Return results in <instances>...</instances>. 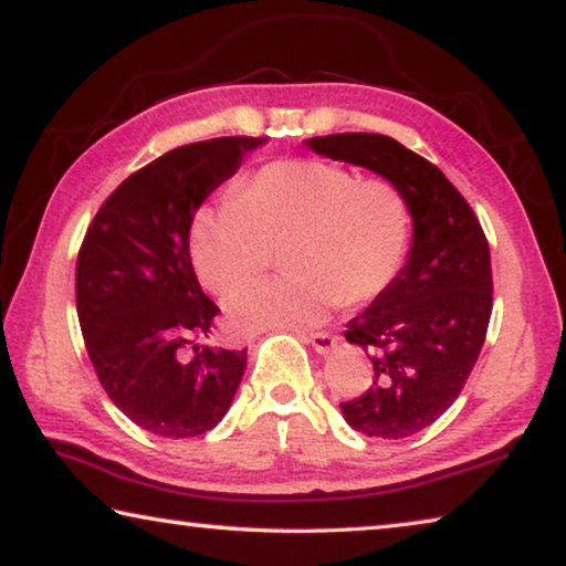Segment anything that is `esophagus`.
<instances>
[{
    "label": "esophagus",
    "instance_id": "1",
    "mask_svg": "<svg viewBox=\"0 0 566 566\" xmlns=\"http://www.w3.org/2000/svg\"><path fill=\"white\" fill-rule=\"evenodd\" d=\"M304 339L312 344L314 352H317V354H329L339 342L337 334H332V332H314V334H306Z\"/></svg>",
    "mask_w": 566,
    "mask_h": 566
}]
</instances>
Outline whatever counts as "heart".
Returning <instances> with one entry per match:
<instances>
[{
    "instance_id": "obj_1",
    "label": "heart",
    "mask_w": 566,
    "mask_h": 566,
    "mask_svg": "<svg viewBox=\"0 0 566 566\" xmlns=\"http://www.w3.org/2000/svg\"><path fill=\"white\" fill-rule=\"evenodd\" d=\"M411 237V209L395 181L319 159L262 167L234 199L191 219V260L209 290L227 294L259 275L282 248L280 281L242 287L227 300L237 332H296L337 304L375 300L397 280Z\"/></svg>"
}]
</instances>
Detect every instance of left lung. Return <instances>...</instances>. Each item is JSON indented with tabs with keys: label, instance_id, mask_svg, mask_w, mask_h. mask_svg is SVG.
Returning <instances> with one entry per match:
<instances>
[{
	"label": "left lung",
	"instance_id": "obj_1",
	"mask_svg": "<svg viewBox=\"0 0 566 566\" xmlns=\"http://www.w3.org/2000/svg\"><path fill=\"white\" fill-rule=\"evenodd\" d=\"M306 145L322 157L371 169L407 195V264L344 332L367 354L375 377L364 395L344 401L342 415L367 437H411L454 405L482 352L492 317L490 244L442 169L397 139L344 132Z\"/></svg>",
	"mask_w": 566,
	"mask_h": 566
}]
</instances>
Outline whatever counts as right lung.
Wrapping results in <instances>:
<instances>
[{
	"label": "right lung",
	"mask_w": 566,
	"mask_h": 566,
	"mask_svg": "<svg viewBox=\"0 0 566 566\" xmlns=\"http://www.w3.org/2000/svg\"><path fill=\"white\" fill-rule=\"evenodd\" d=\"M264 137L167 151L112 191L76 256V314L92 367L124 417L151 434L214 429L239 389L247 349L209 347L219 306L197 282L189 229L205 199Z\"/></svg>",
	"instance_id": "right-lung-1"
}]
</instances>
